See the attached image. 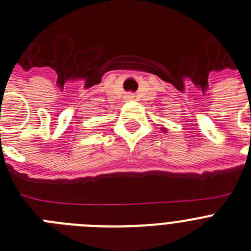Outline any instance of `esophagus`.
<instances>
[{
    "instance_id": "34e87169",
    "label": "esophagus",
    "mask_w": 251,
    "mask_h": 251,
    "mask_svg": "<svg viewBox=\"0 0 251 251\" xmlns=\"http://www.w3.org/2000/svg\"><path fill=\"white\" fill-rule=\"evenodd\" d=\"M134 98H136V96H134V94H132V93H128L127 95H126V99L127 100H133Z\"/></svg>"
}]
</instances>
